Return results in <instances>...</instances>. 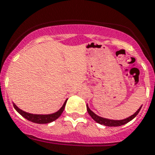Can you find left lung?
Masks as SVG:
<instances>
[{
    "label": "left lung",
    "instance_id": "obj_1",
    "mask_svg": "<svg viewBox=\"0 0 155 155\" xmlns=\"http://www.w3.org/2000/svg\"><path fill=\"white\" fill-rule=\"evenodd\" d=\"M141 107H142V106L138 109V110H137L136 112L132 114V115H130V116H129L128 118H127V119H121V120H114V119H109L99 116V115H97V114L93 112L92 110H91L90 108L88 107V105L87 104V110L88 114H90V116L91 117L96 123H99V124H101V125L107 126V127H119V126L124 125L126 123H127L128 122L131 121L132 119H134V117L139 114V110H141Z\"/></svg>",
    "mask_w": 155,
    "mask_h": 155
}]
</instances>
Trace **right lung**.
<instances>
[{
	"label": "right lung",
	"instance_id": "add662e5",
	"mask_svg": "<svg viewBox=\"0 0 155 155\" xmlns=\"http://www.w3.org/2000/svg\"><path fill=\"white\" fill-rule=\"evenodd\" d=\"M66 99L64 102V104L61 107L60 110H57L56 112L52 113V114H31V113H28L26 111H24L21 109L16 106V104L13 103V107L16 109V110L20 114H21L24 118H25L26 119H28V121H31L32 123H39V124H45V123H49L51 122L55 121L56 119H57L61 115V114L63 113L64 110L65 105H66L67 103Z\"/></svg>",
	"mask_w": 155,
	"mask_h": 155
}]
</instances>
